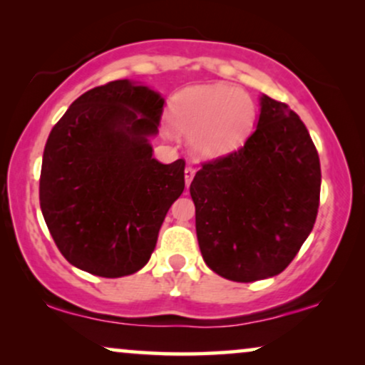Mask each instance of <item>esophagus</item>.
<instances>
[{
	"instance_id": "34e87169",
	"label": "esophagus",
	"mask_w": 365,
	"mask_h": 365,
	"mask_svg": "<svg viewBox=\"0 0 365 365\" xmlns=\"http://www.w3.org/2000/svg\"><path fill=\"white\" fill-rule=\"evenodd\" d=\"M193 177H195V168H193V167H187V168H185V185H187V188L190 187Z\"/></svg>"
}]
</instances>
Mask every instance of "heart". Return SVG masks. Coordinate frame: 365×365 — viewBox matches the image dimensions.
Listing matches in <instances>:
<instances>
[{"label":"heart","instance_id":"heart-1","mask_svg":"<svg viewBox=\"0 0 365 365\" xmlns=\"http://www.w3.org/2000/svg\"><path fill=\"white\" fill-rule=\"evenodd\" d=\"M175 132L190 138L192 152L217 158L240 148L255 121V103L230 85L192 86L173 96L168 110Z\"/></svg>","mask_w":365,"mask_h":365}]
</instances>
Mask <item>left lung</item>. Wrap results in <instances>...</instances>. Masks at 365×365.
Instances as JSON below:
<instances>
[{
    "label": "left lung",
    "instance_id": "left-lung-1",
    "mask_svg": "<svg viewBox=\"0 0 365 365\" xmlns=\"http://www.w3.org/2000/svg\"><path fill=\"white\" fill-rule=\"evenodd\" d=\"M205 264L223 279L254 282L285 270L312 232L319 153L299 115L260 96L244 147L203 163L190 185Z\"/></svg>",
    "mask_w": 365,
    "mask_h": 365
}]
</instances>
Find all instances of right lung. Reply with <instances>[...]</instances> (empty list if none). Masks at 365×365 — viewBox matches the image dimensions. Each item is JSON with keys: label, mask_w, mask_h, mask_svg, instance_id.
I'll return each instance as SVG.
<instances>
[{"label": "right lung", "mask_w": 365, "mask_h": 365, "mask_svg": "<svg viewBox=\"0 0 365 365\" xmlns=\"http://www.w3.org/2000/svg\"><path fill=\"white\" fill-rule=\"evenodd\" d=\"M165 98L132 80L76 98L43 152L40 205L53 240L76 269L116 279L147 265L185 162L153 158Z\"/></svg>", "instance_id": "obj_1"}]
</instances>
